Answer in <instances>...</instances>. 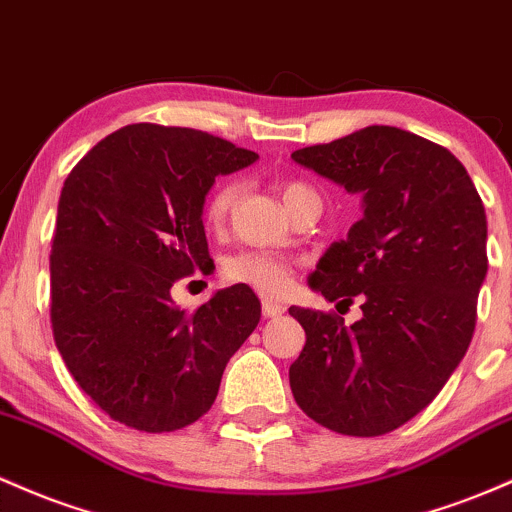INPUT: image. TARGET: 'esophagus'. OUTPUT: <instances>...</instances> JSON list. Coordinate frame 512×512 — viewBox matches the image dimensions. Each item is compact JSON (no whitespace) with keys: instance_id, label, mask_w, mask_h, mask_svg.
I'll list each match as a JSON object with an SVG mask.
<instances>
[{"instance_id":"34e87169","label":"esophagus","mask_w":512,"mask_h":512,"mask_svg":"<svg viewBox=\"0 0 512 512\" xmlns=\"http://www.w3.org/2000/svg\"><path fill=\"white\" fill-rule=\"evenodd\" d=\"M283 314H285L283 304L271 302V300H263V317L275 319V317H283Z\"/></svg>"}]
</instances>
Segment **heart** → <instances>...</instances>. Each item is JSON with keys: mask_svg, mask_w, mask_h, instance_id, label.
Returning a JSON list of instances; mask_svg holds the SVG:
<instances>
[{"mask_svg": "<svg viewBox=\"0 0 512 512\" xmlns=\"http://www.w3.org/2000/svg\"><path fill=\"white\" fill-rule=\"evenodd\" d=\"M237 193L239 188L234 181L220 183L210 193L208 203H205V220H208V225L220 227L227 220L229 208H232ZM312 193V188L304 186L300 181H285L280 186V195H283L287 210L295 208L302 198H307ZM222 273H225V280H229V283L249 285L266 297L283 295L287 285H290V266L285 261H280L278 256L263 254V251H241V254L227 258Z\"/></svg>", "mask_w": 512, "mask_h": 512, "instance_id": "1", "label": "heart"}]
</instances>
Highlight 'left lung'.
Returning a JSON list of instances; mask_svg holds the SVG:
<instances>
[{
	"label": "left lung",
	"instance_id": "left-lung-1",
	"mask_svg": "<svg viewBox=\"0 0 512 512\" xmlns=\"http://www.w3.org/2000/svg\"><path fill=\"white\" fill-rule=\"evenodd\" d=\"M292 159L363 195V217L309 275L329 302L360 297L363 317L346 326L290 307L307 333L292 396L319 426L375 438L426 409L472 343L488 271L484 203L450 149L392 125Z\"/></svg>",
	"mask_w": 512,
	"mask_h": 512
}]
</instances>
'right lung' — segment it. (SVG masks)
Returning <instances> with one entry per match:
<instances>
[{"instance_id": "1", "label": "right lung", "mask_w": 512, "mask_h": 512, "mask_svg": "<svg viewBox=\"0 0 512 512\" xmlns=\"http://www.w3.org/2000/svg\"><path fill=\"white\" fill-rule=\"evenodd\" d=\"M258 159L193 128L125 125L86 152L62 186L50 254L55 346L113 421L145 433L210 411L222 372L261 319L249 285L195 312L171 287L212 261L203 227L215 176Z\"/></svg>"}]
</instances>
